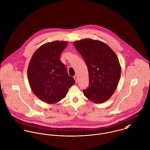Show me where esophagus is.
I'll use <instances>...</instances> for the list:
<instances>
[{
	"label": "esophagus",
	"mask_w": 150,
	"mask_h": 150,
	"mask_svg": "<svg viewBox=\"0 0 150 150\" xmlns=\"http://www.w3.org/2000/svg\"><path fill=\"white\" fill-rule=\"evenodd\" d=\"M74 79L75 81H76V82L77 83V80H78V76H77V75H75V76H74Z\"/></svg>",
	"instance_id": "esophagus-1"
}]
</instances>
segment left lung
Segmentation results:
<instances>
[{"instance_id": "left-lung-1", "label": "left lung", "mask_w": 150, "mask_h": 150, "mask_svg": "<svg viewBox=\"0 0 150 150\" xmlns=\"http://www.w3.org/2000/svg\"><path fill=\"white\" fill-rule=\"evenodd\" d=\"M88 67L89 86L83 90L84 96L96 103L107 100L114 93L121 73L118 58L106 43L86 39L73 43Z\"/></svg>"}]
</instances>
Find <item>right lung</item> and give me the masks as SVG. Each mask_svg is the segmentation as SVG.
I'll list each match as a JSON object with an SVG mask.
<instances>
[{
	"instance_id": "add662e5",
	"label": "right lung",
	"mask_w": 150,
	"mask_h": 150,
	"mask_svg": "<svg viewBox=\"0 0 150 150\" xmlns=\"http://www.w3.org/2000/svg\"><path fill=\"white\" fill-rule=\"evenodd\" d=\"M67 44L64 41L45 43L35 52L29 64L28 77L30 88L39 99L47 103L59 102L75 83L60 61L61 54Z\"/></svg>"
}]
</instances>
